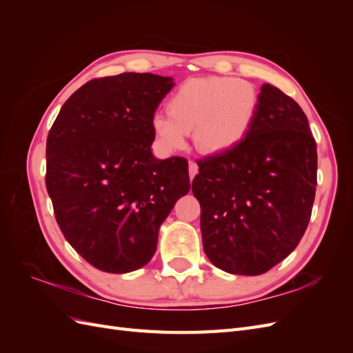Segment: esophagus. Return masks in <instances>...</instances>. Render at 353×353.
Here are the masks:
<instances>
[{
	"label": "esophagus",
	"instance_id": "34e87169",
	"mask_svg": "<svg viewBox=\"0 0 353 353\" xmlns=\"http://www.w3.org/2000/svg\"><path fill=\"white\" fill-rule=\"evenodd\" d=\"M199 172V165L194 162V160H190L188 162V174H190V178L193 179Z\"/></svg>",
	"mask_w": 353,
	"mask_h": 353
}]
</instances>
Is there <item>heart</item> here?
<instances>
[{
  "label": "heart",
  "instance_id": "1",
  "mask_svg": "<svg viewBox=\"0 0 353 353\" xmlns=\"http://www.w3.org/2000/svg\"><path fill=\"white\" fill-rule=\"evenodd\" d=\"M259 95L249 81L228 77L194 78L181 83L168 101V113L152 119L153 132L169 150L185 144L194 131L203 153L228 152L249 134L258 113Z\"/></svg>",
  "mask_w": 353,
  "mask_h": 353
}]
</instances>
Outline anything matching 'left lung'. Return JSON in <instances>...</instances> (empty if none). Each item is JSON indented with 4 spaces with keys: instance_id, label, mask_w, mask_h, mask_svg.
<instances>
[{
    "instance_id": "left-lung-1",
    "label": "left lung",
    "mask_w": 353,
    "mask_h": 353,
    "mask_svg": "<svg viewBox=\"0 0 353 353\" xmlns=\"http://www.w3.org/2000/svg\"><path fill=\"white\" fill-rule=\"evenodd\" d=\"M316 143L302 108L265 83L254 122L228 152L197 160L203 249L230 274L261 275L285 259L311 219Z\"/></svg>"
}]
</instances>
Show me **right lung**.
Masks as SVG:
<instances>
[{
	"instance_id": "right-lung-1",
	"label": "right lung",
	"mask_w": 353,
	"mask_h": 353,
	"mask_svg": "<svg viewBox=\"0 0 353 353\" xmlns=\"http://www.w3.org/2000/svg\"><path fill=\"white\" fill-rule=\"evenodd\" d=\"M172 78H95L63 104L47 137L46 185L56 221L94 268L125 274L153 258L162 222L190 191L188 162L152 154V119Z\"/></svg>"
}]
</instances>
